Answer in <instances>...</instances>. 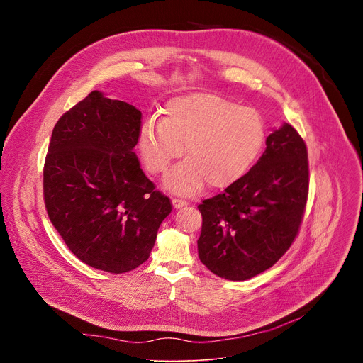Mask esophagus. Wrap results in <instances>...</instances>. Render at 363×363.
Wrapping results in <instances>:
<instances>
[{
	"label": "esophagus",
	"mask_w": 363,
	"mask_h": 363,
	"mask_svg": "<svg viewBox=\"0 0 363 363\" xmlns=\"http://www.w3.org/2000/svg\"><path fill=\"white\" fill-rule=\"evenodd\" d=\"M172 205H174V208L179 210V208H182V206H186V205H188V201L181 199V198H174V199H172Z\"/></svg>",
	"instance_id": "1"
}]
</instances>
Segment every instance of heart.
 I'll use <instances>...</instances> for the list:
<instances>
[{
    "label": "heart",
    "instance_id": "1",
    "mask_svg": "<svg viewBox=\"0 0 363 363\" xmlns=\"http://www.w3.org/2000/svg\"><path fill=\"white\" fill-rule=\"evenodd\" d=\"M266 138L262 115L255 109L210 93H189L172 99L165 118L147 119L138 146L146 168L160 174L182 155L165 177L167 189L192 195L205 182L225 188L238 181L260 153Z\"/></svg>",
    "mask_w": 363,
    "mask_h": 363
}]
</instances>
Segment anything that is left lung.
Returning a JSON list of instances; mask_svg holds the SVG:
<instances>
[{"label":"left lung","instance_id":"1","mask_svg":"<svg viewBox=\"0 0 363 363\" xmlns=\"http://www.w3.org/2000/svg\"><path fill=\"white\" fill-rule=\"evenodd\" d=\"M307 191L304 140L283 123L267 136L262 158L244 177L198 205L202 264L233 281L270 269L298 233Z\"/></svg>","mask_w":363,"mask_h":363}]
</instances>
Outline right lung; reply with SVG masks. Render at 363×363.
Here are the masks:
<instances>
[{"label":"right lung","mask_w":363,"mask_h":363,"mask_svg":"<svg viewBox=\"0 0 363 363\" xmlns=\"http://www.w3.org/2000/svg\"><path fill=\"white\" fill-rule=\"evenodd\" d=\"M140 118L129 103L94 90L59 119L44 164L51 224L79 260L115 274L147 260L172 211L133 152Z\"/></svg>","instance_id":"1"}]
</instances>
